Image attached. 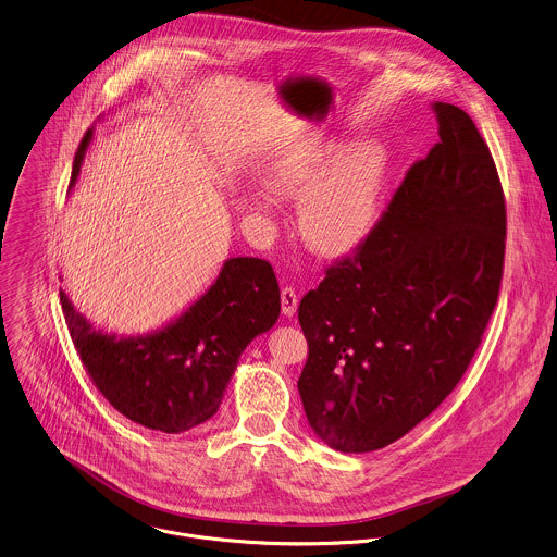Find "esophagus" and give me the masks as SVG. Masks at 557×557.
<instances>
[{
    "instance_id": "esophagus-1",
    "label": "esophagus",
    "mask_w": 557,
    "mask_h": 557,
    "mask_svg": "<svg viewBox=\"0 0 557 557\" xmlns=\"http://www.w3.org/2000/svg\"><path fill=\"white\" fill-rule=\"evenodd\" d=\"M280 297H282V314H284V317H293L295 310H297V304H299V297H297L295 288L284 286Z\"/></svg>"
}]
</instances>
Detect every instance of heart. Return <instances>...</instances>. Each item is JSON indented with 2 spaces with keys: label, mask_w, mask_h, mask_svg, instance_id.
I'll return each mask as SVG.
<instances>
[{
  "label": "heart",
  "mask_w": 557,
  "mask_h": 557,
  "mask_svg": "<svg viewBox=\"0 0 557 557\" xmlns=\"http://www.w3.org/2000/svg\"><path fill=\"white\" fill-rule=\"evenodd\" d=\"M337 137L297 144L277 154L262 174L280 200L299 202L297 232L319 256H344L359 247L376 222L387 181V152L374 139L344 146ZM251 211L271 215L264 196L247 198Z\"/></svg>",
  "instance_id": "heart-1"
}]
</instances>
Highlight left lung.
I'll return each mask as SVG.
<instances>
[{
	"label": "left lung",
	"mask_w": 557,
	"mask_h": 557,
	"mask_svg": "<svg viewBox=\"0 0 557 557\" xmlns=\"http://www.w3.org/2000/svg\"><path fill=\"white\" fill-rule=\"evenodd\" d=\"M440 141L352 258L299 304L306 418L361 454L429 418L465 374L495 310L506 205L491 150L456 106L433 103Z\"/></svg>",
	"instance_id": "8db88e82"
}]
</instances>
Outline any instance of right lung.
I'll return each mask as SVG.
<instances>
[{
	"mask_svg": "<svg viewBox=\"0 0 557 557\" xmlns=\"http://www.w3.org/2000/svg\"><path fill=\"white\" fill-rule=\"evenodd\" d=\"M95 128L84 135L71 174L77 183ZM73 344L92 383L115 411L161 433H185L211 420L256 335L280 319V286L260 258H227L215 282L174 321L144 335L97 330L60 290Z\"/></svg>",
	"mask_w": 557,
	"mask_h": 557,
	"instance_id": "obj_1",
	"label": "right lung"
}]
</instances>
